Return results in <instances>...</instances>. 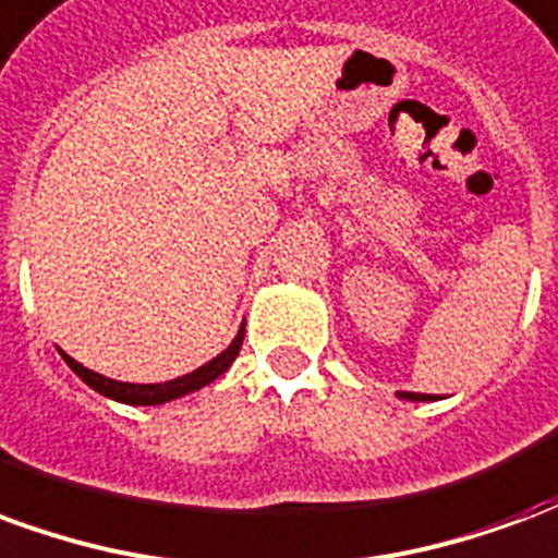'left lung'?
<instances>
[{
	"instance_id": "8db88e82",
	"label": "left lung",
	"mask_w": 558,
	"mask_h": 558,
	"mask_svg": "<svg viewBox=\"0 0 558 558\" xmlns=\"http://www.w3.org/2000/svg\"><path fill=\"white\" fill-rule=\"evenodd\" d=\"M403 400H427V395H415V391H400Z\"/></svg>"
}]
</instances>
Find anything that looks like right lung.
<instances>
[{
  "instance_id": "1",
  "label": "right lung",
  "mask_w": 558,
  "mask_h": 558,
  "mask_svg": "<svg viewBox=\"0 0 558 558\" xmlns=\"http://www.w3.org/2000/svg\"><path fill=\"white\" fill-rule=\"evenodd\" d=\"M242 340H244V328L235 335V340H232L230 347L220 352L218 359H211V362L203 364V367H196L194 374H184L179 376V379H172V383H163V386L116 383V379H107V376L95 374V371H89V367H83V364L74 362V359L65 355V352H62V359L71 364V371H74L86 386H92L95 391H101V395H107V398L119 400V403H131V407H155V403H167V400L182 398V395H187V391H196V388L208 386L211 379H218L220 374H227V367L235 362V355H239V350H242Z\"/></svg>"
}]
</instances>
